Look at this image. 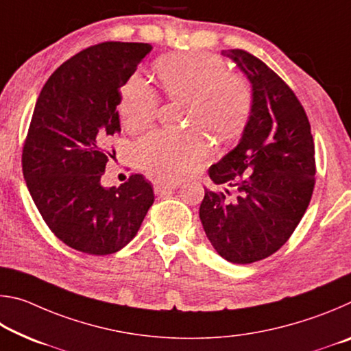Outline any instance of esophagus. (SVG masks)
<instances>
[{"instance_id": "esophagus-1", "label": "esophagus", "mask_w": 351, "mask_h": 351, "mask_svg": "<svg viewBox=\"0 0 351 351\" xmlns=\"http://www.w3.org/2000/svg\"><path fill=\"white\" fill-rule=\"evenodd\" d=\"M178 187V184L175 182H162V181H156L154 182V193L156 195H167L171 190H175Z\"/></svg>"}]
</instances>
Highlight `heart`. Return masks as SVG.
<instances>
[{"mask_svg":"<svg viewBox=\"0 0 351 351\" xmlns=\"http://www.w3.org/2000/svg\"><path fill=\"white\" fill-rule=\"evenodd\" d=\"M156 74L170 99L189 102L187 125L199 127L218 139L239 134L252 106V91L245 77L229 73L221 57L203 51L178 52L156 62ZM159 99L139 74L130 75L119 93V114L128 132L152 125ZM209 145L199 130L173 134L156 132L136 145V159L147 173L178 180L203 162Z\"/></svg>","mask_w":351,"mask_h":351,"instance_id":"1","label":"heart"}]
</instances>
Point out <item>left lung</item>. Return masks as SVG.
Listing matches in <instances>:
<instances>
[{"instance_id":"left-lung-1","label":"left lung","mask_w":351,"mask_h":351,"mask_svg":"<svg viewBox=\"0 0 351 351\" xmlns=\"http://www.w3.org/2000/svg\"><path fill=\"white\" fill-rule=\"evenodd\" d=\"M252 83L251 116L232 152L209 169L226 192L204 190L199 218L215 251L247 265L277 252L300 223L316 184L308 116L294 91L247 51L229 49Z\"/></svg>"}]
</instances>
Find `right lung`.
<instances>
[{
    "label": "right lung",
    "instance_id": "right-lung-1",
    "mask_svg": "<svg viewBox=\"0 0 351 351\" xmlns=\"http://www.w3.org/2000/svg\"><path fill=\"white\" fill-rule=\"evenodd\" d=\"M150 51L148 43L123 41L86 47L51 74L35 104L23 175L47 228L75 251L117 252L154 201L152 184L138 173L119 187L100 184L110 141L121 133L119 88Z\"/></svg>",
    "mask_w": 351,
    "mask_h": 351
}]
</instances>
